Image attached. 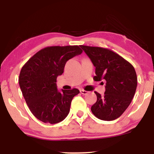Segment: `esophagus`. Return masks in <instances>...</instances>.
Segmentation results:
<instances>
[{
	"label": "esophagus",
	"instance_id": "1",
	"mask_svg": "<svg viewBox=\"0 0 154 154\" xmlns=\"http://www.w3.org/2000/svg\"><path fill=\"white\" fill-rule=\"evenodd\" d=\"M80 92H81V94H84V95H85V94H87L88 93V91H85V90H80Z\"/></svg>",
	"mask_w": 154,
	"mask_h": 154
}]
</instances>
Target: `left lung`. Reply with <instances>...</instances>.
Returning a JSON list of instances; mask_svg holds the SVG:
<instances>
[{
    "label": "left lung",
    "mask_w": 154,
    "mask_h": 154,
    "mask_svg": "<svg viewBox=\"0 0 154 154\" xmlns=\"http://www.w3.org/2000/svg\"><path fill=\"white\" fill-rule=\"evenodd\" d=\"M80 46L95 67L94 81H106L104 96L94 92L97 100L91 107L92 112L102 121H113L123 114L134 97L137 85L134 68L112 50Z\"/></svg>",
    "instance_id": "1"
}]
</instances>
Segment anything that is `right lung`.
<instances>
[{"instance_id":"obj_1","label":"right lung","mask_w":154,"mask_h":154,"mask_svg":"<svg viewBox=\"0 0 154 154\" xmlns=\"http://www.w3.org/2000/svg\"><path fill=\"white\" fill-rule=\"evenodd\" d=\"M83 52L79 46H51L43 48L21 69L19 84L33 116L45 123L55 124L68 116L71 101L80 91L76 88H57V78L64 72L67 61Z\"/></svg>"}]
</instances>
